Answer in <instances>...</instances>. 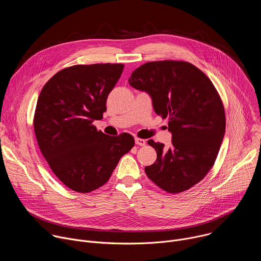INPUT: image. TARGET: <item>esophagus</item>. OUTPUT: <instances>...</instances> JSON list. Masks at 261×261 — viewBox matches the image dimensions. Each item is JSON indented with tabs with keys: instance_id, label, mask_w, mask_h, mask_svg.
<instances>
[{
	"instance_id": "34e87169",
	"label": "esophagus",
	"mask_w": 261,
	"mask_h": 261,
	"mask_svg": "<svg viewBox=\"0 0 261 261\" xmlns=\"http://www.w3.org/2000/svg\"><path fill=\"white\" fill-rule=\"evenodd\" d=\"M145 140L144 139H142V138H138V137H136L135 138V143L137 144V145H140V146H143V145H145Z\"/></svg>"
}]
</instances>
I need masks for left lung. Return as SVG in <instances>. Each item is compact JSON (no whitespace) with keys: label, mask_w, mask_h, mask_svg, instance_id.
Returning <instances> with one entry per match:
<instances>
[{"label":"left lung","mask_w":261,"mask_h":261,"mask_svg":"<svg viewBox=\"0 0 261 261\" xmlns=\"http://www.w3.org/2000/svg\"><path fill=\"white\" fill-rule=\"evenodd\" d=\"M129 84L151 96L155 113L168 119L171 146L150 139L157 159L144 171L168 193L199 182L213 167L225 133V111L211 80L184 61L148 62L133 71Z\"/></svg>","instance_id":"left-lung-1"}]
</instances>
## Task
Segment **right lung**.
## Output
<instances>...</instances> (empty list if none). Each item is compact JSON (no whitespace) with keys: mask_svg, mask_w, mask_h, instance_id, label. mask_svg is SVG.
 Listing matches in <instances>:
<instances>
[{"mask_svg":"<svg viewBox=\"0 0 261 261\" xmlns=\"http://www.w3.org/2000/svg\"><path fill=\"white\" fill-rule=\"evenodd\" d=\"M123 69V64L109 63L68 67L55 74L38 97L37 141L53 172L73 191L100 188L134 145L128 133L109 136L93 125L103 118Z\"/></svg>","mask_w":261,"mask_h":261,"instance_id":"add662e5","label":"right lung"}]
</instances>
